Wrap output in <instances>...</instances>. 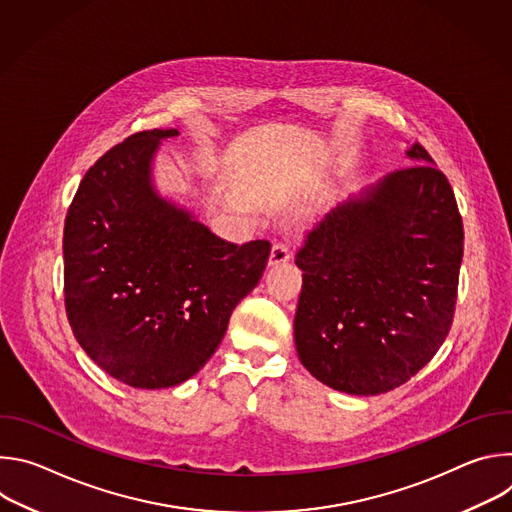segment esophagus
I'll return each mask as SVG.
<instances>
[{"instance_id":"1","label":"esophagus","mask_w":512,"mask_h":512,"mask_svg":"<svg viewBox=\"0 0 512 512\" xmlns=\"http://www.w3.org/2000/svg\"><path fill=\"white\" fill-rule=\"evenodd\" d=\"M289 261V247L285 243H275L271 247V255H269V267H277L281 263Z\"/></svg>"}]
</instances>
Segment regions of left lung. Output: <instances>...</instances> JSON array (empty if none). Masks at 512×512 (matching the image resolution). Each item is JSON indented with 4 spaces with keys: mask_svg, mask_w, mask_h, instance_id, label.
Wrapping results in <instances>:
<instances>
[{
    "mask_svg": "<svg viewBox=\"0 0 512 512\" xmlns=\"http://www.w3.org/2000/svg\"><path fill=\"white\" fill-rule=\"evenodd\" d=\"M415 166L332 208L296 255L294 338L304 367L348 395H381L444 344L458 296L464 227L448 178L419 143Z\"/></svg>",
    "mask_w": 512,
    "mask_h": 512,
    "instance_id": "left-lung-1",
    "label": "left lung"
}]
</instances>
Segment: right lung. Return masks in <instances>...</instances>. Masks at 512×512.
I'll list each match as a JSON object with an SVG mask.
<instances>
[{
	"mask_svg": "<svg viewBox=\"0 0 512 512\" xmlns=\"http://www.w3.org/2000/svg\"><path fill=\"white\" fill-rule=\"evenodd\" d=\"M178 129L115 145L85 174L64 223V304L95 364L135 389L194 377L235 306L259 283L271 245L227 243L154 184V160Z\"/></svg>",
	"mask_w": 512,
	"mask_h": 512,
	"instance_id": "add662e5",
	"label": "right lung"
}]
</instances>
